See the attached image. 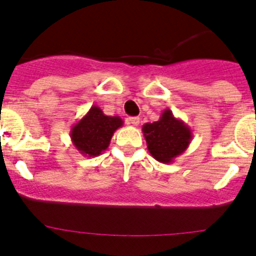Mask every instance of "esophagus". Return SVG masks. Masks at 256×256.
<instances>
[{
  "instance_id": "obj_1",
  "label": "esophagus",
  "mask_w": 256,
  "mask_h": 256,
  "mask_svg": "<svg viewBox=\"0 0 256 256\" xmlns=\"http://www.w3.org/2000/svg\"><path fill=\"white\" fill-rule=\"evenodd\" d=\"M128 124H132V126H138V124H140V118L138 116H130V118H128Z\"/></svg>"
}]
</instances>
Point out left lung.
Masks as SVG:
<instances>
[{
  "mask_svg": "<svg viewBox=\"0 0 256 256\" xmlns=\"http://www.w3.org/2000/svg\"><path fill=\"white\" fill-rule=\"evenodd\" d=\"M144 140L151 156L162 164H170L182 155L192 141V130L183 120L165 108L159 120L142 126Z\"/></svg>",
  "mask_w": 256,
  "mask_h": 256,
  "instance_id": "left-lung-1",
  "label": "left lung"
}]
</instances>
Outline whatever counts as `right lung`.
<instances>
[{
  "label": "right lung",
  "mask_w": 256,
  "mask_h": 256,
  "mask_svg": "<svg viewBox=\"0 0 256 256\" xmlns=\"http://www.w3.org/2000/svg\"><path fill=\"white\" fill-rule=\"evenodd\" d=\"M120 126H123L120 118L105 115L98 106L94 105L72 126L70 138L83 156L96 158L108 148L115 130Z\"/></svg>",
  "instance_id": "add662e5"
}]
</instances>
